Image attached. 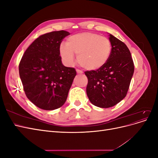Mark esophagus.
Listing matches in <instances>:
<instances>
[{"instance_id": "obj_1", "label": "esophagus", "mask_w": 158, "mask_h": 158, "mask_svg": "<svg viewBox=\"0 0 158 158\" xmlns=\"http://www.w3.org/2000/svg\"><path fill=\"white\" fill-rule=\"evenodd\" d=\"M76 73H77V74H83V72H82V71H81V70H78V69H76Z\"/></svg>"}]
</instances>
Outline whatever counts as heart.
Instances as JSON below:
<instances>
[{
    "label": "heart",
    "mask_w": 158,
    "mask_h": 158,
    "mask_svg": "<svg viewBox=\"0 0 158 158\" xmlns=\"http://www.w3.org/2000/svg\"><path fill=\"white\" fill-rule=\"evenodd\" d=\"M111 49V41L107 37L86 31L69 37L66 45H60L59 52L66 65L74 63L76 55L78 63L84 69L97 70L107 63Z\"/></svg>",
    "instance_id": "obj_1"
}]
</instances>
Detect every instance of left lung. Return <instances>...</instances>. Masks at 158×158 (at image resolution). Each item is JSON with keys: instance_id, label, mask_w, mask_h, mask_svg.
<instances>
[{"instance_id": "left-lung-1", "label": "left lung", "mask_w": 158, "mask_h": 158, "mask_svg": "<svg viewBox=\"0 0 158 158\" xmlns=\"http://www.w3.org/2000/svg\"><path fill=\"white\" fill-rule=\"evenodd\" d=\"M111 53L107 63L97 70L85 72L88 79L87 95L95 106L109 108L125 98L135 70L127 46L109 33Z\"/></svg>"}]
</instances>
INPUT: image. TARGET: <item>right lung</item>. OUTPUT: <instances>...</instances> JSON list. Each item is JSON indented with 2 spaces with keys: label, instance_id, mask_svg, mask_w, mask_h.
Segmentation results:
<instances>
[{
  "label": "right lung",
  "instance_id": "obj_1",
  "mask_svg": "<svg viewBox=\"0 0 158 158\" xmlns=\"http://www.w3.org/2000/svg\"><path fill=\"white\" fill-rule=\"evenodd\" d=\"M69 35L61 30L40 36L26 49L19 64L26 96L40 109H58L67 99L76 72L62 63L59 48Z\"/></svg>",
  "mask_w": 158,
  "mask_h": 158
}]
</instances>
